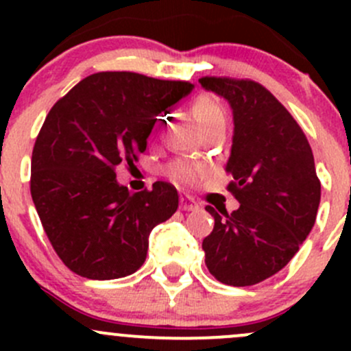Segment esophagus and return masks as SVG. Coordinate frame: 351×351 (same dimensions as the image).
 Returning <instances> with one entry per match:
<instances>
[{"label": "esophagus", "instance_id": "34e87169", "mask_svg": "<svg viewBox=\"0 0 351 351\" xmlns=\"http://www.w3.org/2000/svg\"><path fill=\"white\" fill-rule=\"evenodd\" d=\"M180 208L182 210H193V208H197V204L192 197L182 195L180 197Z\"/></svg>", "mask_w": 351, "mask_h": 351}]
</instances>
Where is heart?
<instances>
[{"label": "heart", "mask_w": 351, "mask_h": 351, "mask_svg": "<svg viewBox=\"0 0 351 351\" xmlns=\"http://www.w3.org/2000/svg\"><path fill=\"white\" fill-rule=\"evenodd\" d=\"M193 115L200 125H210V123H226L224 110L219 107L210 97H198L193 104ZM204 173V166L190 159H176L168 166V175L175 182L183 185H192Z\"/></svg>", "instance_id": "1"}]
</instances>
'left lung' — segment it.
Listing matches in <instances>:
<instances>
[{"label": "left lung", "mask_w": 351, "mask_h": 351, "mask_svg": "<svg viewBox=\"0 0 351 351\" xmlns=\"http://www.w3.org/2000/svg\"><path fill=\"white\" fill-rule=\"evenodd\" d=\"M200 84L232 108L226 171L239 202L231 214L205 207L215 221L202 243L205 265L226 285L260 284L292 260L316 222L321 182L313 149L289 110L260 83L205 76Z\"/></svg>", "instance_id": "1"}]
</instances>
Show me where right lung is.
Listing matches in <instances>:
<instances>
[{
	"mask_svg": "<svg viewBox=\"0 0 351 351\" xmlns=\"http://www.w3.org/2000/svg\"><path fill=\"white\" fill-rule=\"evenodd\" d=\"M129 71L91 74L56 101L35 141L30 192L62 263L91 280L127 277L143 267L154 226L178 208L166 182L130 193L115 168L146 151L159 113L192 91Z\"/></svg>",
	"mask_w": 351,
	"mask_h": 351,
	"instance_id": "add662e5",
	"label": "right lung"
}]
</instances>
